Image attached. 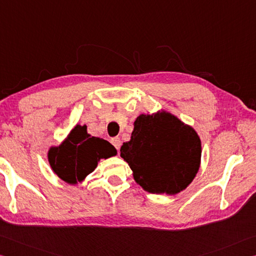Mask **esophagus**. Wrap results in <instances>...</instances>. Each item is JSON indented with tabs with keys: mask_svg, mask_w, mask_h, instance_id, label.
<instances>
[{
	"mask_svg": "<svg viewBox=\"0 0 256 256\" xmlns=\"http://www.w3.org/2000/svg\"><path fill=\"white\" fill-rule=\"evenodd\" d=\"M111 144L116 147V150H120V146H121V142H120V138L119 137H114L111 140Z\"/></svg>",
	"mask_w": 256,
	"mask_h": 256,
	"instance_id": "1",
	"label": "esophagus"
}]
</instances>
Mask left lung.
Wrapping results in <instances>:
<instances>
[{"label": "left lung", "mask_w": 256, "mask_h": 256, "mask_svg": "<svg viewBox=\"0 0 256 256\" xmlns=\"http://www.w3.org/2000/svg\"><path fill=\"white\" fill-rule=\"evenodd\" d=\"M134 178L150 194H176L199 170L201 142L189 126L168 112L142 114L134 122L132 140L120 148Z\"/></svg>", "instance_id": "8db88e82"}]
</instances>
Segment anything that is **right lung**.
Here are the masks:
<instances>
[{
	"label": "right lung",
	"instance_id": "add662e5",
	"mask_svg": "<svg viewBox=\"0 0 256 256\" xmlns=\"http://www.w3.org/2000/svg\"><path fill=\"white\" fill-rule=\"evenodd\" d=\"M116 154L109 142L90 136L86 126H76L60 147L49 150L48 160L52 171L62 180L75 184L94 171L100 158Z\"/></svg>",
	"mask_w": 256,
	"mask_h": 256
}]
</instances>
